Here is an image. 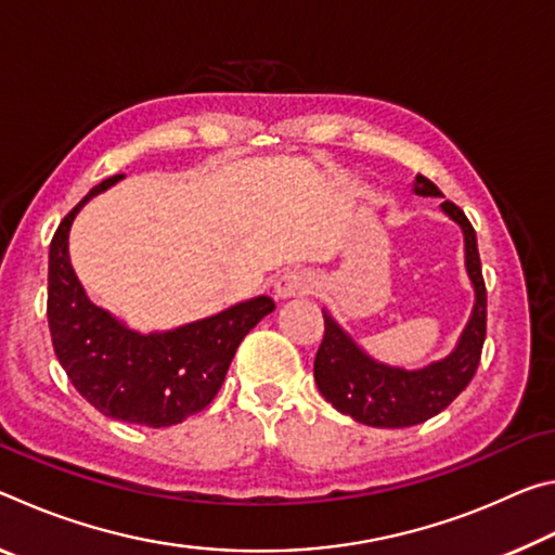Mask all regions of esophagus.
<instances>
[{
  "label": "esophagus",
  "mask_w": 555,
  "mask_h": 555,
  "mask_svg": "<svg viewBox=\"0 0 555 555\" xmlns=\"http://www.w3.org/2000/svg\"><path fill=\"white\" fill-rule=\"evenodd\" d=\"M311 291V276L304 274V271L288 269L274 281V296L279 300L294 298V296H304Z\"/></svg>",
  "instance_id": "34e87169"
}]
</instances>
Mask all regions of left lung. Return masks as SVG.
Here are the masks:
<instances>
[{"instance_id": "left-lung-1", "label": "left lung", "mask_w": 555, "mask_h": 555, "mask_svg": "<svg viewBox=\"0 0 555 555\" xmlns=\"http://www.w3.org/2000/svg\"><path fill=\"white\" fill-rule=\"evenodd\" d=\"M413 193L424 195V198H443L438 185L424 176H416ZM440 210L463 230L465 269L469 284L475 288L473 313H469V321L465 331L460 333L453 352L421 370L391 367V364H384L364 352L335 323V318L323 311L325 335L313 362L318 391L337 411L352 416L357 424L374 428H406L424 424L443 411L467 387L469 379L475 377L477 364H480L487 331V291L480 255H477V237L473 224L455 203L443 201Z\"/></svg>"}]
</instances>
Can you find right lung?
Returning <instances> with one entry per match:
<instances>
[{"mask_svg": "<svg viewBox=\"0 0 555 555\" xmlns=\"http://www.w3.org/2000/svg\"><path fill=\"white\" fill-rule=\"evenodd\" d=\"M121 181L92 188L59 224L49 249V327L55 357L80 397L125 424L166 428L203 411L251 327L274 311L257 296L171 331L139 333L88 298L75 276L68 234L82 205Z\"/></svg>", "mask_w": 555, "mask_h": 555, "instance_id": "add662e5", "label": "right lung"}]
</instances>
